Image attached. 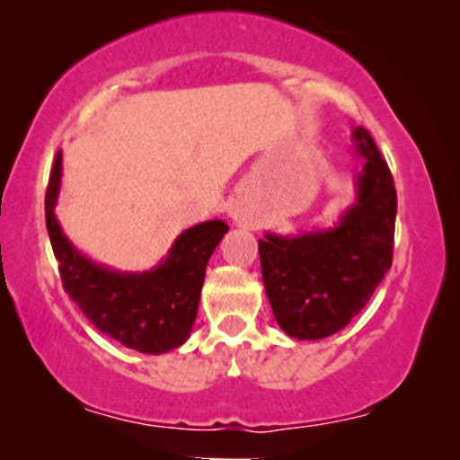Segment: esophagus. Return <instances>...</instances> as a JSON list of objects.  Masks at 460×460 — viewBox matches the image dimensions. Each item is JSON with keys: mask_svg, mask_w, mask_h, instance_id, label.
Masks as SVG:
<instances>
[{"mask_svg": "<svg viewBox=\"0 0 460 460\" xmlns=\"http://www.w3.org/2000/svg\"><path fill=\"white\" fill-rule=\"evenodd\" d=\"M230 216H232V219H234L236 224H241V222H243V213H241V211L232 209V211H230Z\"/></svg>", "mask_w": 460, "mask_h": 460, "instance_id": "1", "label": "esophagus"}]
</instances>
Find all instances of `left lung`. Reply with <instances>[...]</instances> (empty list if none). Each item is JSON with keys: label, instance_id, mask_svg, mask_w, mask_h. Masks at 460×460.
Instances as JSON below:
<instances>
[{"label": "left lung", "instance_id": "1", "mask_svg": "<svg viewBox=\"0 0 460 460\" xmlns=\"http://www.w3.org/2000/svg\"><path fill=\"white\" fill-rule=\"evenodd\" d=\"M364 167L356 205L335 228L260 238V260L274 318L288 337L324 339L368 304L392 268L398 197L392 172L368 134L354 131Z\"/></svg>", "mask_w": 460, "mask_h": 460}]
</instances>
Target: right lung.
<instances>
[{
	"instance_id": "obj_1",
	"label": "right lung",
	"mask_w": 460,
	"mask_h": 460,
	"mask_svg": "<svg viewBox=\"0 0 460 460\" xmlns=\"http://www.w3.org/2000/svg\"><path fill=\"white\" fill-rule=\"evenodd\" d=\"M62 153L56 155L46 192V226L58 260L62 287L104 335L142 354H165L190 337L207 261L228 224L211 219L175 238L169 255L148 272H117L87 260L56 219Z\"/></svg>"
}]
</instances>
